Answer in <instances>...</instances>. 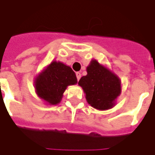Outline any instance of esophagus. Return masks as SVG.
Segmentation results:
<instances>
[{
  "instance_id": "34e87169",
  "label": "esophagus",
  "mask_w": 155,
  "mask_h": 155,
  "mask_svg": "<svg viewBox=\"0 0 155 155\" xmlns=\"http://www.w3.org/2000/svg\"><path fill=\"white\" fill-rule=\"evenodd\" d=\"M76 76H77V79L78 81L81 78V73L80 72H77V73H76Z\"/></svg>"
}]
</instances>
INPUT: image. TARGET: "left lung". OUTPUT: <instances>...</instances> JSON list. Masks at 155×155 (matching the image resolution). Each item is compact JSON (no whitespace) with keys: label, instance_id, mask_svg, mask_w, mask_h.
<instances>
[{"label":"left lung","instance_id":"1","mask_svg":"<svg viewBox=\"0 0 155 155\" xmlns=\"http://www.w3.org/2000/svg\"><path fill=\"white\" fill-rule=\"evenodd\" d=\"M86 71L87 75L81 78L78 84L85 93L87 103L96 110L112 109L122 92L118 76L96 59L91 61Z\"/></svg>","mask_w":155,"mask_h":155}]
</instances>
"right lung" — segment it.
Segmentation results:
<instances>
[{
    "label": "right lung",
    "mask_w": 155,
    "mask_h": 155,
    "mask_svg": "<svg viewBox=\"0 0 155 155\" xmlns=\"http://www.w3.org/2000/svg\"><path fill=\"white\" fill-rule=\"evenodd\" d=\"M78 83L75 72L70 66L59 61H52L34 80L35 92L46 104H58L69 85Z\"/></svg>",
    "instance_id": "1"
}]
</instances>
